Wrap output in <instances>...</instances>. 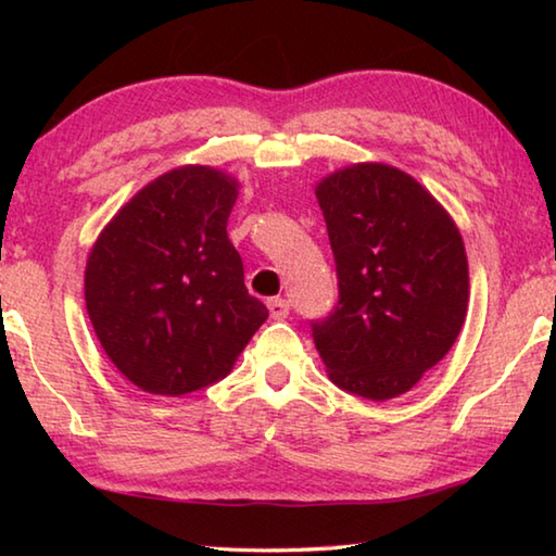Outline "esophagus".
I'll return each instance as SVG.
<instances>
[{
	"label": "esophagus",
	"instance_id": "esophagus-1",
	"mask_svg": "<svg viewBox=\"0 0 556 556\" xmlns=\"http://www.w3.org/2000/svg\"><path fill=\"white\" fill-rule=\"evenodd\" d=\"M267 308H269V316L275 318V321H285V318L289 316V304L285 299H269Z\"/></svg>",
	"mask_w": 556,
	"mask_h": 556
}]
</instances>
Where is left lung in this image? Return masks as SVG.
I'll return each mask as SVG.
<instances>
[{
  "mask_svg": "<svg viewBox=\"0 0 556 556\" xmlns=\"http://www.w3.org/2000/svg\"><path fill=\"white\" fill-rule=\"evenodd\" d=\"M336 257V312L314 324L338 388L384 402L409 392L460 333L468 260L454 218L417 178L361 162L316 184Z\"/></svg>",
  "mask_w": 556,
  "mask_h": 556,
  "instance_id": "1",
  "label": "left lung"
}]
</instances>
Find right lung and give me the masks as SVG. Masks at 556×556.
I'll return each mask as SVG.
<instances>
[{"mask_svg": "<svg viewBox=\"0 0 556 556\" xmlns=\"http://www.w3.org/2000/svg\"><path fill=\"white\" fill-rule=\"evenodd\" d=\"M238 191V178L220 168H172L139 188L92 244L90 324L139 390L181 397L213 384L267 321L228 240Z\"/></svg>", "mask_w": 556, "mask_h": 556, "instance_id": "right-lung-1", "label": "right lung"}]
</instances>
